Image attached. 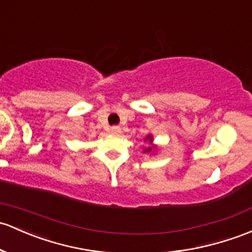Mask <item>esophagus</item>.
<instances>
[{
	"instance_id": "obj_1",
	"label": "esophagus",
	"mask_w": 252,
	"mask_h": 252,
	"mask_svg": "<svg viewBox=\"0 0 252 252\" xmlns=\"http://www.w3.org/2000/svg\"><path fill=\"white\" fill-rule=\"evenodd\" d=\"M110 132H112L113 134H119L121 132V127L120 126H112L110 127Z\"/></svg>"
}]
</instances>
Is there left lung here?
Segmentation results:
<instances>
[{"instance_id":"1","label":"left lung","mask_w":252,"mask_h":252,"mask_svg":"<svg viewBox=\"0 0 252 252\" xmlns=\"http://www.w3.org/2000/svg\"><path fill=\"white\" fill-rule=\"evenodd\" d=\"M145 140H149V142H150L151 143V140H153V139H151V137L150 136H149V137H147V138H145ZM151 150V149L150 148H149V149H147V150H144V151H150Z\"/></svg>"}]
</instances>
